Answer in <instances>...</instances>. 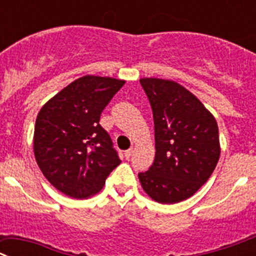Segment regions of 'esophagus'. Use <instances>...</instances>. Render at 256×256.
<instances>
[{
    "label": "esophagus",
    "mask_w": 256,
    "mask_h": 256,
    "mask_svg": "<svg viewBox=\"0 0 256 256\" xmlns=\"http://www.w3.org/2000/svg\"><path fill=\"white\" fill-rule=\"evenodd\" d=\"M132 153H134V149L132 148L128 149V150L125 152V158H126V160H128V158H130V156H132Z\"/></svg>",
    "instance_id": "34e87169"
}]
</instances>
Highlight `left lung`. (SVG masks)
Listing matches in <instances>:
<instances>
[{
  "label": "left lung",
  "mask_w": 256,
  "mask_h": 256,
  "mask_svg": "<svg viewBox=\"0 0 256 256\" xmlns=\"http://www.w3.org/2000/svg\"><path fill=\"white\" fill-rule=\"evenodd\" d=\"M154 120L156 158L140 172L153 200L174 204L194 195L220 160V135L213 114L192 93L171 80H140Z\"/></svg>",
  "instance_id": "1"
}]
</instances>
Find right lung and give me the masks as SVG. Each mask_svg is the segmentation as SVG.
<instances>
[{"mask_svg":"<svg viewBox=\"0 0 256 256\" xmlns=\"http://www.w3.org/2000/svg\"><path fill=\"white\" fill-rule=\"evenodd\" d=\"M124 84V80L86 75L57 93L36 116V163L46 178L68 196L84 199L98 192L121 163L100 120Z\"/></svg>","mask_w":256,"mask_h":256,"instance_id":"right-lung-1","label":"right lung"}]
</instances>
